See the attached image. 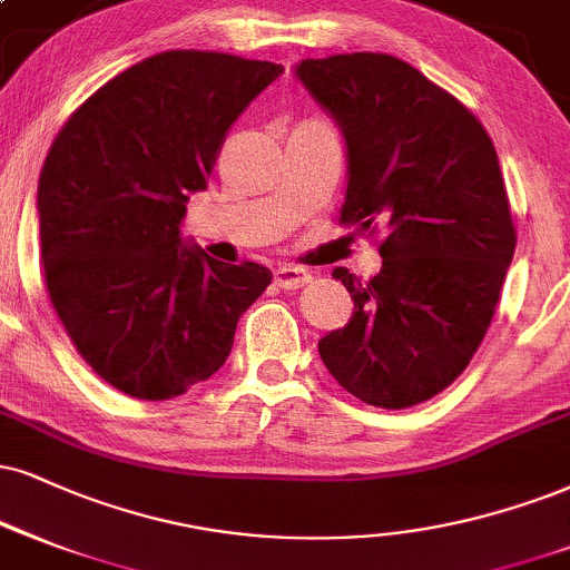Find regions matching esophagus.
<instances>
[{"instance_id": "34e87169", "label": "esophagus", "mask_w": 570, "mask_h": 570, "mask_svg": "<svg viewBox=\"0 0 570 570\" xmlns=\"http://www.w3.org/2000/svg\"><path fill=\"white\" fill-rule=\"evenodd\" d=\"M312 274L306 269H298V266H277L274 269V283H277L283 291H296V287H304Z\"/></svg>"}]
</instances>
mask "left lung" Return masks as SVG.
<instances>
[{"instance_id": "obj_1", "label": "left lung", "mask_w": 570, "mask_h": 570, "mask_svg": "<svg viewBox=\"0 0 570 570\" xmlns=\"http://www.w3.org/2000/svg\"><path fill=\"white\" fill-rule=\"evenodd\" d=\"M296 76L346 139L341 222L385 229L320 356L364 404L404 410L452 385L479 351L515 253L508 189L479 118L410 62L381 52L301 60Z\"/></svg>"}]
</instances>
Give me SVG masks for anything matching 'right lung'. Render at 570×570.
<instances>
[{
    "label": "right lung",
    "mask_w": 570,
    "mask_h": 570,
    "mask_svg": "<svg viewBox=\"0 0 570 570\" xmlns=\"http://www.w3.org/2000/svg\"><path fill=\"white\" fill-rule=\"evenodd\" d=\"M283 66L168 49L102 83L49 147L39 240L49 301L105 383L174 399L227 362L237 320L266 291L262 264L187 245L189 193Z\"/></svg>",
    "instance_id": "obj_1"
}]
</instances>
